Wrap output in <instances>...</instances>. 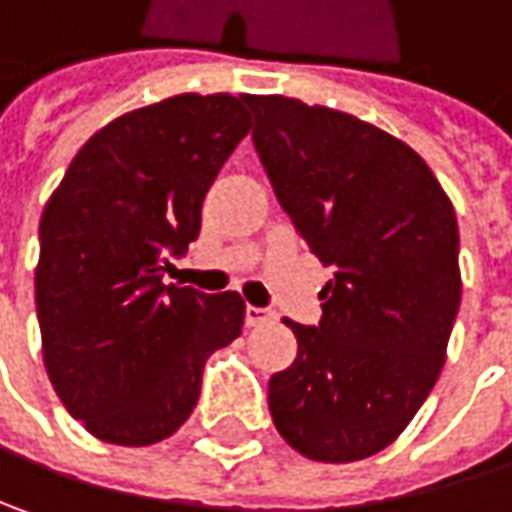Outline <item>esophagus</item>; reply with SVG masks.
I'll return each instance as SVG.
<instances>
[{"mask_svg": "<svg viewBox=\"0 0 512 512\" xmlns=\"http://www.w3.org/2000/svg\"><path fill=\"white\" fill-rule=\"evenodd\" d=\"M272 319H275V313H272V310H266V307H255V304H249V307H246V325H249V328L266 325V322H272Z\"/></svg>", "mask_w": 512, "mask_h": 512, "instance_id": "obj_1", "label": "esophagus"}]
</instances>
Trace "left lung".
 Instances as JSON below:
<instances>
[{"instance_id":"obj_1","label":"left lung","mask_w":512,"mask_h":512,"mask_svg":"<svg viewBox=\"0 0 512 512\" xmlns=\"http://www.w3.org/2000/svg\"><path fill=\"white\" fill-rule=\"evenodd\" d=\"M281 208L334 278L322 322L269 378L278 434L319 463L378 454L434 390L460 307V231L431 166L390 131L290 96H246Z\"/></svg>"}]
</instances>
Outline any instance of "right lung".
<instances>
[{"mask_svg": "<svg viewBox=\"0 0 512 512\" xmlns=\"http://www.w3.org/2000/svg\"><path fill=\"white\" fill-rule=\"evenodd\" d=\"M246 96L181 93L99 128L40 216L43 363L96 440L152 445L193 413L210 351L240 337V293L163 284L202 202L249 134Z\"/></svg>", "mask_w": 512, "mask_h": 512, "instance_id": "add662e5", "label": "right lung"}]
</instances>
